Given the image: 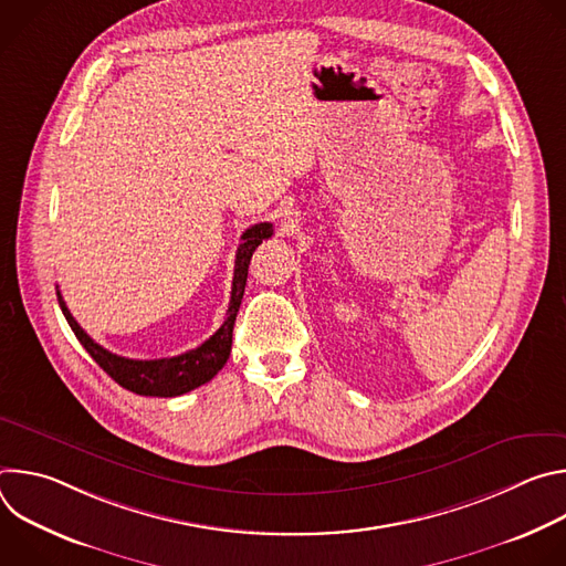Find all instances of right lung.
I'll return each mask as SVG.
<instances>
[{
	"label": "right lung",
	"mask_w": 566,
	"mask_h": 566,
	"mask_svg": "<svg viewBox=\"0 0 566 566\" xmlns=\"http://www.w3.org/2000/svg\"><path fill=\"white\" fill-rule=\"evenodd\" d=\"M273 234V223H255L244 234H241V244L234 255V277H232V291H230V304L226 311L223 325L197 349H190L175 358H158V360H132L116 356L94 343V338L87 336V332L77 325L71 311L66 308V302L62 300L57 291L60 308L69 322L71 332L87 349V354L125 389L140 394V396H158V398H172L181 396L186 391L197 389L199 385L212 380L217 371L226 365L230 356L232 345V327L234 317L244 297L247 277H249V264L255 253V249L262 244V239H269Z\"/></svg>",
	"instance_id": "right-lung-1"
}]
</instances>
